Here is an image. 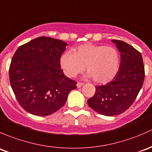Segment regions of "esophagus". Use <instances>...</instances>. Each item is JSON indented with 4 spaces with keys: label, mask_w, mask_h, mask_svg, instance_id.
Listing matches in <instances>:
<instances>
[{
    "label": "esophagus",
    "mask_w": 152,
    "mask_h": 152,
    "mask_svg": "<svg viewBox=\"0 0 152 152\" xmlns=\"http://www.w3.org/2000/svg\"><path fill=\"white\" fill-rule=\"evenodd\" d=\"M83 84H84L83 83H82V82H78L77 83V87L80 88L82 86H83Z\"/></svg>",
    "instance_id": "1"
}]
</instances>
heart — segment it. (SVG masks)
Wrapping results in <instances>:
<instances>
[{"label":"heart","instance_id":"b5f03b06","mask_svg":"<svg viewBox=\"0 0 152 152\" xmlns=\"http://www.w3.org/2000/svg\"><path fill=\"white\" fill-rule=\"evenodd\" d=\"M60 62L65 74L69 77L83 72L86 66L88 75L92 77L95 82L104 83L116 75L120 58L113 47L85 44L77 47L73 53H65Z\"/></svg>","mask_w":152,"mask_h":152}]
</instances>
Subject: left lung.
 Segmentation results:
<instances>
[{
  "mask_svg": "<svg viewBox=\"0 0 152 152\" xmlns=\"http://www.w3.org/2000/svg\"><path fill=\"white\" fill-rule=\"evenodd\" d=\"M112 42L121 53L118 72L108 83L96 86L94 95L87 102L91 108L107 116L119 115L132 105L145 78L140 53L123 41L113 39Z\"/></svg>",
  "mask_w": 152,
  "mask_h": 152,
  "instance_id": "left-lung-1",
  "label": "left lung"
}]
</instances>
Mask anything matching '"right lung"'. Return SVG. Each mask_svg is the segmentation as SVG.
Listing matches in <instances>:
<instances>
[{
	"label": "right lung",
	"instance_id": "add662e5",
	"mask_svg": "<svg viewBox=\"0 0 152 152\" xmlns=\"http://www.w3.org/2000/svg\"><path fill=\"white\" fill-rule=\"evenodd\" d=\"M66 43L40 37L18 48L9 66V80L16 99L30 113L46 116L66 102L77 82L64 75L61 56Z\"/></svg>",
	"mask_w": 152,
	"mask_h": 152
}]
</instances>
